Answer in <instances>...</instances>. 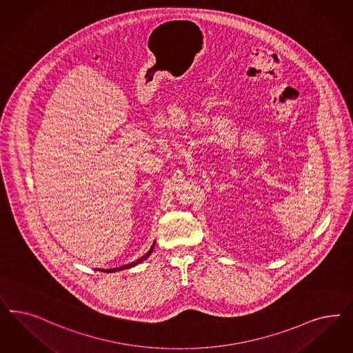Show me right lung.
Returning a JSON list of instances; mask_svg holds the SVG:
<instances>
[{"mask_svg":"<svg viewBox=\"0 0 353 353\" xmlns=\"http://www.w3.org/2000/svg\"><path fill=\"white\" fill-rule=\"evenodd\" d=\"M156 243V241H154ZM154 243L152 244V247H150V250H148V253H145L144 256H141L139 260L137 261L131 262V263H127V265H123V266H119V268H114V269H105L103 272H106V273H115V272H121V270H125V269H130V268H134V266H137L139 263H141V262L144 261V260H147L149 256H150V253L153 252L154 250Z\"/></svg>","mask_w":353,"mask_h":353,"instance_id":"1","label":"right lung"}]
</instances>
